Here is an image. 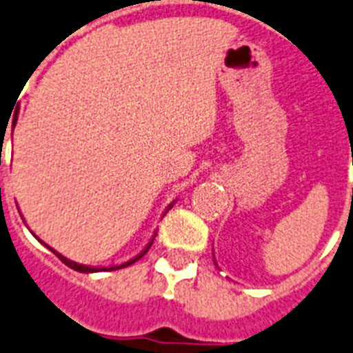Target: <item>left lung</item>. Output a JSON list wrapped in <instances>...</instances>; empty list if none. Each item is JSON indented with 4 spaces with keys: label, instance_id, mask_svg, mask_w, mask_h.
<instances>
[{
    "label": "left lung",
    "instance_id": "8db88e82",
    "mask_svg": "<svg viewBox=\"0 0 353 353\" xmlns=\"http://www.w3.org/2000/svg\"><path fill=\"white\" fill-rule=\"evenodd\" d=\"M214 263H216V261H214Z\"/></svg>",
    "mask_w": 353,
    "mask_h": 353
}]
</instances>
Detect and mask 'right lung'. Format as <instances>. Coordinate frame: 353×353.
I'll return each instance as SVG.
<instances>
[{
  "instance_id": "add662e5",
  "label": "right lung",
  "mask_w": 353,
  "mask_h": 353,
  "mask_svg": "<svg viewBox=\"0 0 353 353\" xmlns=\"http://www.w3.org/2000/svg\"><path fill=\"white\" fill-rule=\"evenodd\" d=\"M17 112H19V110H16V113H14V126H16V122H17ZM171 208H173V203H170V205H168V209H165V211H170ZM155 236H157V232H155V234H153V238H151V240H150V243H148V245L144 247V250H142L141 254H137L135 258H131V260L124 261V263H121V265H112V267H90V265L75 263V261H72V260H68V258H65V256H63V254H59V252H57V250H55V249H52V247H48V245H46V243H45V245L48 247V249H50L52 252H54V254L57 256V258H59L61 261H63V263H65V265H68L70 269L77 270V272H86V274H88V272H101V270H117V269H122V267H128V265L135 263L137 260H141L142 256H144L145 252H148V250H150L151 243H153V240H155Z\"/></svg>"
}]
</instances>
